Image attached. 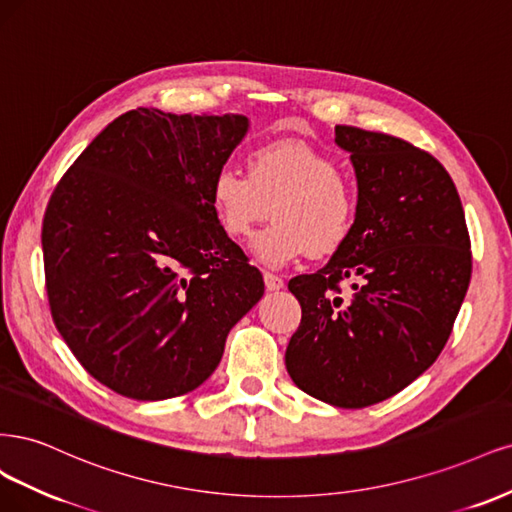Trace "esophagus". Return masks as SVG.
<instances>
[{
    "instance_id": "1",
    "label": "esophagus",
    "mask_w": 512,
    "mask_h": 512,
    "mask_svg": "<svg viewBox=\"0 0 512 512\" xmlns=\"http://www.w3.org/2000/svg\"><path fill=\"white\" fill-rule=\"evenodd\" d=\"M263 283H266L268 291H278V289L285 287V280L276 276V274H272V272H263Z\"/></svg>"
}]
</instances>
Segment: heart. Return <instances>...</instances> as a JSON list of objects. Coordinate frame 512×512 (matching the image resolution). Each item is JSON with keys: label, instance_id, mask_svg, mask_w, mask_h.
<instances>
[{"label": "heart", "instance_id": "b5f03b06", "mask_svg": "<svg viewBox=\"0 0 512 512\" xmlns=\"http://www.w3.org/2000/svg\"><path fill=\"white\" fill-rule=\"evenodd\" d=\"M249 174L221 166L210 183V204L223 232L232 240L253 236L263 266L280 268L306 251L327 257L349 242L357 221V189L340 172L338 161L302 140L261 144L246 159Z\"/></svg>", "mask_w": 512, "mask_h": 512}]
</instances>
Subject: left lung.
I'll return each instance as SVG.
<instances>
[{
    "label": "left lung",
    "instance_id": "left-lung-1",
    "mask_svg": "<svg viewBox=\"0 0 512 512\" xmlns=\"http://www.w3.org/2000/svg\"><path fill=\"white\" fill-rule=\"evenodd\" d=\"M336 142L355 168L357 221L321 270L289 280L302 321L285 364L312 398L366 408L434 364L466 298L472 251L459 193L436 157L349 125H336Z\"/></svg>",
    "mask_w": 512,
    "mask_h": 512
}]
</instances>
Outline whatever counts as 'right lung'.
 <instances>
[{
    "label": "right lung",
    "instance_id": "obj_1",
    "mask_svg": "<svg viewBox=\"0 0 512 512\" xmlns=\"http://www.w3.org/2000/svg\"><path fill=\"white\" fill-rule=\"evenodd\" d=\"M249 129L242 114L114 119L61 176L42 221L57 332L95 381L131 400L200 387L263 295L227 238L210 183Z\"/></svg>",
    "mask_w": 512,
    "mask_h": 512
}]
</instances>
